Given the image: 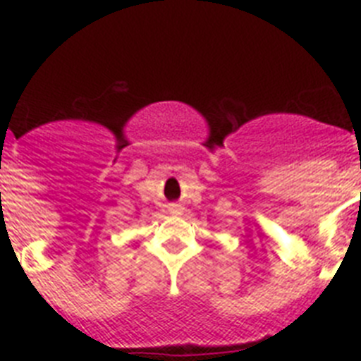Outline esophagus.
Returning <instances> with one entry per match:
<instances>
[{"mask_svg":"<svg viewBox=\"0 0 361 361\" xmlns=\"http://www.w3.org/2000/svg\"><path fill=\"white\" fill-rule=\"evenodd\" d=\"M178 208V206H173V209H177Z\"/></svg>","mask_w":361,"mask_h":361,"instance_id":"34e87169","label":"esophagus"}]
</instances>
